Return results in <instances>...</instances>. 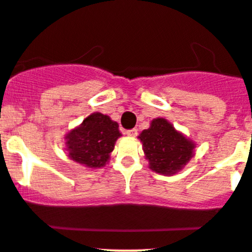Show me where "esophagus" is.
Segmentation results:
<instances>
[{
	"label": "esophagus",
	"mask_w": 252,
	"mask_h": 252,
	"mask_svg": "<svg viewBox=\"0 0 252 252\" xmlns=\"http://www.w3.org/2000/svg\"><path fill=\"white\" fill-rule=\"evenodd\" d=\"M126 135L130 136V138H135L138 135V129H130V130H126Z\"/></svg>",
	"instance_id": "esophagus-1"
}]
</instances>
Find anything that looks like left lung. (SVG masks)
<instances>
[{
  "mask_svg": "<svg viewBox=\"0 0 252 252\" xmlns=\"http://www.w3.org/2000/svg\"><path fill=\"white\" fill-rule=\"evenodd\" d=\"M138 138L143 143L149 167L163 176L177 173L194 155L196 143L165 118L153 119L150 126L144 129Z\"/></svg>",
  "mask_w": 252,
  "mask_h": 252,
  "instance_id": "obj_1",
  "label": "left lung"
}]
</instances>
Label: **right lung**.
<instances>
[{"label":"right lung","mask_w":252,"mask_h":252,"mask_svg":"<svg viewBox=\"0 0 252 252\" xmlns=\"http://www.w3.org/2000/svg\"><path fill=\"white\" fill-rule=\"evenodd\" d=\"M121 135L117 122L112 121L109 116L94 112L65 134L67 156L85 167H103L108 163L117 139Z\"/></svg>","instance_id":"right-lung-1"}]
</instances>
